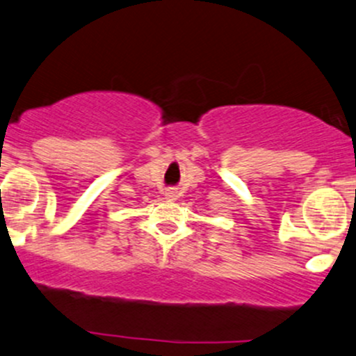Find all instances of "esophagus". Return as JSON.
<instances>
[{"mask_svg": "<svg viewBox=\"0 0 356 356\" xmlns=\"http://www.w3.org/2000/svg\"><path fill=\"white\" fill-rule=\"evenodd\" d=\"M177 192H175V190H170V192H166V200H170V202H173V200H177Z\"/></svg>", "mask_w": 356, "mask_h": 356, "instance_id": "esophagus-1", "label": "esophagus"}]
</instances>
